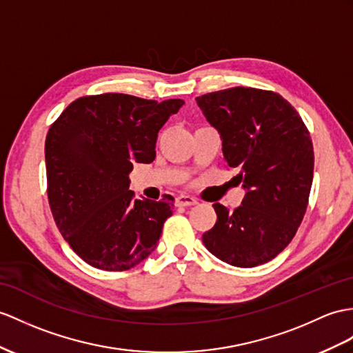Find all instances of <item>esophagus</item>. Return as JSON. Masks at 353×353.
I'll return each mask as SVG.
<instances>
[{"mask_svg": "<svg viewBox=\"0 0 353 353\" xmlns=\"http://www.w3.org/2000/svg\"><path fill=\"white\" fill-rule=\"evenodd\" d=\"M175 202H176V205H178V206H192V205H196V203H197V201L194 199V197H192V196H187V194L178 196Z\"/></svg>", "mask_w": 353, "mask_h": 353, "instance_id": "34e87169", "label": "esophagus"}]
</instances>
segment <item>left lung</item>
I'll use <instances>...</instances> for the list:
<instances>
[{"label":"left lung","instance_id":"8db88e82","mask_svg":"<svg viewBox=\"0 0 353 353\" xmlns=\"http://www.w3.org/2000/svg\"><path fill=\"white\" fill-rule=\"evenodd\" d=\"M217 128L223 156L238 168L243 203H214L217 221L202 241L214 256L239 268L272 261L295 236L313 183L314 152L305 124L280 94L235 87L196 97Z\"/></svg>","mask_w":353,"mask_h":353}]
</instances>
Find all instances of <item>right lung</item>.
<instances>
[{
	"label": "right lung",
	"instance_id": "1",
	"mask_svg": "<svg viewBox=\"0 0 353 353\" xmlns=\"http://www.w3.org/2000/svg\"><path fill=\"white\" fill-rule=\"evenodd\" d=\"M181 99L128 94L85 96L50 125L46 143L48 199L73 252L94 268L127 271L154 252L174 197L134 199L128 174L156 159L160 128Z\"/></svg>",
	"mask_w": 353,
	"mask_h": 353
}]
</instances>
